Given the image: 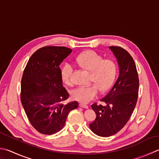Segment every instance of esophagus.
<instances>
[{"label":"esophagus","instance_id":"obj_1","mask_svg":"<svg viewBox=\"0 0 159 159\" xmlns=\"http://www.w3.org/2000/svg\"><path fill=\"white\" fill-rule=\"evenodd\" d=\"M79 106L80 107H83V108H85V109H88V105H87L85 104H83V103H80L79 104Z\"/></svg>","mask_w":159,"mask_h":159}]
</instances>
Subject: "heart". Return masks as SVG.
<instances>
[{
  "label": "heart",
  "instance_id": "1",
  "mask_svg": "<svg viewBox=\"0 0 159 159\" xmlns=\"http://www.w3.org/2000/svg\"><path fill=\"white\" fill-rule=\"evenodd\" d=\"M76 61L84 69L91 71V81L94 84L80 86L74 89L71 96L74 100L88 103L98 94L99 89L105 92L112 85L116 74V65L111 59H102V56L93 50L82 52L78 56ZM73 65L65 63L61 68V76L66 85H71Z\"/></svg>",
  "mask_w": 159,
  "mask_h": 159
}]
</instances>
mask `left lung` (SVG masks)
<instances>
[{
	"label": "left lung",
	"instance_id": "8db88e82",
	"mask_svg": "<svg viewBox=\"0 0 159 159\" xmlns=\"http://www.w3.org/2000/svg\"><path fill=\"white\" fill-rule=\"evenodd\" d=\"M119 67V76L108 94L101 99L105 105H92L96 114L89 124L96 135L108 137L123 128L131 117L137 102L139 80L136 64L128 52L118 46H110Z\"/></svg>",
	"mask_w": 159,
	"mask_h": 159
}]
</instances>
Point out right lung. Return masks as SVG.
Masks as SVG:
<instances>
[{"instance_id": "obj_1", "label": "right lung", "mask_w": 159, "mask_h": 159, "mask_svg": "<svg viewBox=\"0 0 159 159\" xmlns=\"http://www.w3.org/2000/svg\"><path fill=\"white\" fill-rule=\"evenodd\" d=\"M71 52L65 47H43L32 55L24 70L20 101L30 123L43 134L63 129L68 114L79 106L77 101L64 102L69 94L59 67Z\"/></svg>"}]
</instances>
